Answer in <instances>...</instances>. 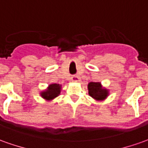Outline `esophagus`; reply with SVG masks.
Wrapping results in <instances>:
<instances>
[{
	"label": "esophagus",
	"instance_id": "1",
	"mask_svg": "<svg viewBox=\"0 0 148 148\" xmlns=\"http://www.w3.org/2000/svg\"><path fill=\"white\" fill-rule=\"evenodd\" d=\"M71 79H72L74 82H79V81H80V78H79L78 75H74V76H72Z\"/></svg>",
	"mask_w": 148,
	"mask_h": 148
}]
</instances>
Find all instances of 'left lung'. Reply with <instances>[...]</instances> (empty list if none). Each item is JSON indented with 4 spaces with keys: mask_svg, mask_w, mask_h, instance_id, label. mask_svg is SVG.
Instances as JSON below:
<instances>
[{
    "mask_svg": "<svg viewBox=\"0 0 148 148\" xmlns=\"http://www.w3.org/2000/svg\"><path fill=\"white\" fill-rule=\"evenodd\" d=\"M87 88L89 95L95 100H103L108 95V90L102 87L100 82H89Z\"/></svg>",
    "mask_w": 148,
    "mask_h": 148,
    "instance_id": "left-lung-1",
    "label": "left lung"
}]
</instances>
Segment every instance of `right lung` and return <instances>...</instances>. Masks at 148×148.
<instances>
[{
    "label": "right lung",
    "mask_w": 148,
    "mask_h": 148,
    "mask_svg": "<svg viewBox=\"0 0 148 148\" xmlns=\"http://www.w3.org/2000/svg\"><path fill=\"white\" fill-rule=\"evenodd\" d=\"M61 90V85L57 84V83H53V84H50L45 91H41L40 95L42 98H44L46 100H52L60 95Z\"/></svg>",
    "instance_id": "add662e5"
}]
</instances>
